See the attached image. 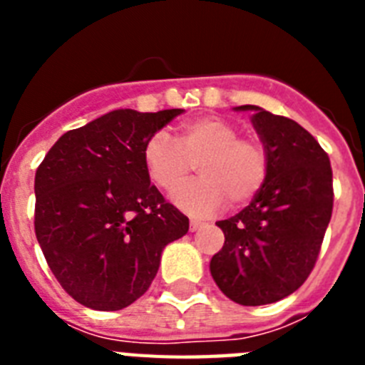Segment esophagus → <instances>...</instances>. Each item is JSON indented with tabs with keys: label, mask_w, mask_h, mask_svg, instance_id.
Returning a JSON list of instances; mask_svg holds the SVG:
<instances>
[{
	"label": "esophagus",
	"mask_w": 365,
	"mask_h": 365,
	"mask_svg": "<svg viewBox=\"0 0 365 365\" xmlns=\"http://www.w3.org/2000/svg\"><path fill=\"white\" fill-rule=\"evenodd\" d=\"M201 227H202L201 221H195V219H192V221H190V232L199 230V228H201Z\"/></svg>",
	"instance_id": "obj_1"
}]
</instances>
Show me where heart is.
<instances>
[{"label":"heart","mask_w":365,"mask_h":365,"mask_svg":"<svg viewBox=\"0 0 365 365\" xmlns=\"http://www.w3.org/2000/svg\"><path fill=\"white\" fill-rule=\"evenodd\" d=\"M197 163L201 177L185 185L173 201L190 215H210L227 197L245 205L263 188L269 175V151L256 137H240L227 118L199 117L180 125L179 137L157 131L144 146L148 175L164 192L179 188Z\"/></svg>","instance_id":"obj_1"}]
</instances>
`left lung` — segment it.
Masks as SVG:
<instances>
[{
    "label": "left lung",
    "mask_w": 365,
    "mask_h": 365,
    "mask_svg": "<svg viewBox=\"0 0 365 365\" xmlns=\"http://www.w3.org/2000/svg\"><path fill=\"white\" fill-rule=\"evenodd\" d=\"M235 109L254 111L269 175L250 205L215 222L225 245L212 257L210 272L232 302L256 307L292 294L314 269L333 214V170L298 122L257 106Z\"/></svg>",
    "instance_id": "obj_1"
}]
</instances>
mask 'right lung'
<instances>
[{"label":"right lung","mask_w":365,"mask_h":365,"mask_svg":"<svg viewBox=\"0 0 365 365\" xmlns=\"http://www.w3.org/2000/svg\"><path fill=\"white\" fill-rule=\"evenodd\" d=\"M182 109H117L58 138L36 170L34 230L63 291L118 311L150 289L190 222L150 182L144 146Z\"/></svg>","instance_id":"right-lung-1"}]
</instances>
